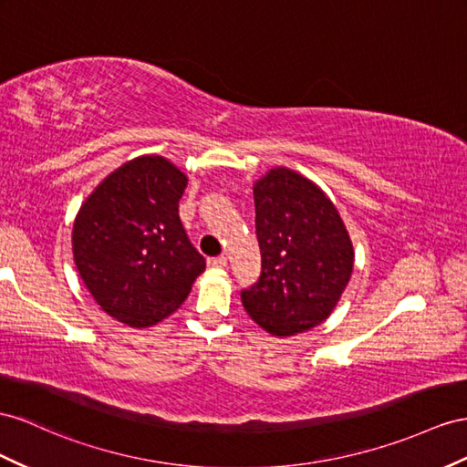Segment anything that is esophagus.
Segmentation results:
<instances>
[{"mask_svg":"<svg viewBox=\"0 0 467 467\" xmlns=\"http://www.w3.org/2000/svg\"><path fill=\"white\" fill-rule=\"evenodd\" d=\"M207 265L211 270H223L226 266V258L224 256H217V258H209Z\"/></svg>","mask_w":467,"mask_h":467,"instance_id":"34e87169","label":"esophagus"}]
</instances>
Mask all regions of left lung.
Instances as JSON below:
<instances>
[{"label":"left lung","mask_w":467,"mask_h":467,"mask_svg":"<svg viewBox=\"0 0 467 467\" xmlns=\"http://www.w3.org/2000/svg\"><path fill=\"white\" fill-rule=\"evenodd\" d=\"M253 191L262 272L243 306L274 337H290L326 321L341 300L353 243L331 199L302 173L274 167Z\"/></svg>","instance_id":"left-lung-1"}]
</instances>
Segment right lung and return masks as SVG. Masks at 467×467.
Returning a JSON list of instances; mask_svg holds the SVG:
<instances>
[{"label": "right lung", "instance_id": "add662e5", "mask_svg": "<svg viewBox=\"0 0 467 467\" xmlns=\"http://www.w3.org/2000/svg\"><path fill=\"white\" fill-rule=\"evenodd\" d=\"M187 175L163 155L119 165L82 202L73 256L87 290L106 314L151 327L185 302L205 270L179 221Z\"/></svg>", "mask_w": 467, "mask_h": 467}]
</instances>
